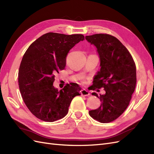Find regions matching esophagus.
<instances>
[{
  "instance_id": "34e87169",
  "label": "esophagus",
  "mask_w": 154,
  "mask_h": 154,
  "mask_svg": "<svg viewBox=\"0 0 154 154\" xmlns=\"http://www.w3.org/2000/svg\"><path fill=\"white\" fill-rule=\"evenodd\" d=\"M81 94L83 96H88L90 95V93H89V92L87 91L85 89H82L81 91Z\"/></svg>"
}]
</instances>
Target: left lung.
<instances>
[{
	"instance_id": "left-lung-1",
	"label": "left lung",
	"mask_w": 154,
	"mask_h": 154,
	"mask_svg": "<svg viewBox=\"0 0 154 154\" xmlns=\"http://www.w3.org/2000/svg\"><path fill=\"white\" fill-rule=\"evenodd\" d=\"M88 43L97 49L100 70L94 78L92 90L103 87L105 94L98 97L101 103L89 111L92 118L100 123L117 119L127 108L136 85V67L129 51L116 37L107 34L86 36Z\"/></svg>"
}]
</instances>
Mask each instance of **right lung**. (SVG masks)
<instances>
[{"label": "right lung", "instance_id": "obj_1", "mask_svg": "<svg viewBox=\"0 0 154 154\" xmlns=\"http://www.w3.org/2000/svg\"><path fill=\"white\" fill-rule=\"evenodd\" d=\"M84 36L48 32L30 45L18 71L22 97L31 112L44 122H53L68 112L74 97L80 96L77 83L67 84L60 91L53 86L54 74L63 70L70 49Z\"/></svg>", "mask_w": 154, "mask_h": 154}]
</instances>
